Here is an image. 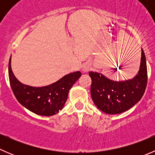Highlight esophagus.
<instances>
[{
	"label": "esophagus",
	"mask_w": 155,
	"mask_h": 155,
	"mask_svg": "<svg viewBox=\"0 0 155 155\" xmlns=\"http://www.w3.org/2000/svg\"><path fill=\"white\" fill-rule=\"evenodd\" d=\"M83 70H84V71H85V72L88 71V70H89V67H85V68H83Z\"/></svg>",
	"instance_id": "obj_1"
}]
</instances>
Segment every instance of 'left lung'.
<instances>
[{
	"mask_svg": "<svg viewBox=\"0 0 155 155\" xmlns=\"http://www.w3.org/2000/svg\"><path fill=\"white\" fill-rule=\"evenodd\" d=\"M91 78V95L95 106L107 114H119L134 107L143 97L148 81L146 60L142 48L138 74L130 80L116 81L102 74L89 72Z\"/></svg>",
	"mask_w": 155,
	"mask_h": 155,
	"instance_id": "8db88e82",
	"label": "left lung"
}]
</instances>
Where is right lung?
Returning <instances> with one entry per match:
<instances>
[{"instance_id": "add662e5", "label": "right lung", "mask_w": 155, "mask_h": 155, "mask_svg": "<svg viewBox=\"0 0 155 155\" xmlns=\"http://www.w3.org/2000/svg\"><path fill=\"white\" fill-rule=\"evenodd\" d=\"M9 61V79L17 101L34 113L51 116L61 110L73 84L81 76L79 71L66 75L51 85L36 87L21 83L14 76Z\"/></svg>"}]
</instances>
